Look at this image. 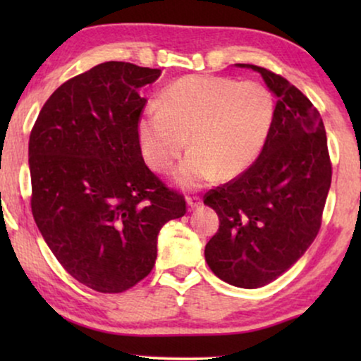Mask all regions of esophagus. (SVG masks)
Masks as SVG:
<instances>
[{
  "label": "esophagus",
  "mask_w": 361,
  "mask_h": 361,
  "mask_svg": "<svg viewBox=\"0 0 361 361\" xmlns=\"http://www.w3.org/2000/svg\"><path fill=\"white\" fill-rule=\"evenodd\" d=\"M202 204V199L199 195H189L187 197V205H189V209H197Z\"/></svg>",
  "instance_id": "34e87169"
}]
</instances>
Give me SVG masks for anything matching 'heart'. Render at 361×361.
Listing matches in <instances>:
<instances>
[{"instance_id": "heart-1", "label": "heart", "mask_w": 361, "mask_h": 361, "mask_svg": "<svg viewBox=\"0 0 361 361\" xmlns=\"http://www.w3.org/2000/svg\"><path fill=\"white\" fill-rule=\"evenodd\" d=\"M274 115L276 100L264 83L189 75L162 92L159 110L142 115L141 149L152 169L169 172L189 137L192 152L176 177L182 187H200L216 174L233 179L258 159Z\"/></svg>"}]
</instances>
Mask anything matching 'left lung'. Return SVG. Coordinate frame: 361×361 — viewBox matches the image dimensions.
<instances>
[{
  "instance_id": "1",
  "label": "left lung",
  "mask_w": 361,
  "mask_h": 361,
  "mask_svg": "<svg viewBox=\"0 0 361 361\" xmlns=\"http://www.w3.org/2000/svg\"><path fill=\"white\" fill-rule=\"evenodd\" d=\"M259 72L276 97L269 137L253 166L205 194L220 219L205 246L215 276L255 289L286 273L312 245L332 182L324 121L307 97L284 77Z\"/></svg>"
}]
</instances>
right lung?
<instances>
[{"label":"right lung","instance_id":"right-lung-1","mask_svg":"<svg viewBox=\"0 0 361 361\" xmlns=\"http://www.w3.org/2000/svg\"><path fill=\"white\" fill-rule=\"evenodd\" d=\"M159 75L130 62L95 66L49 97L29 136L37 228L63 269L98 293L145 279L162 225L187 212L142 159L137 92Z\"/></svg>","mask_w":361,"mask_h":361}]
</instances>
